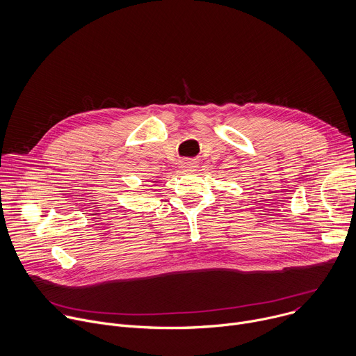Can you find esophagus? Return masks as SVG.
Wrapping results in <instances>:
<instances>
[{
	"label": "esophagus",
	"instance_id": "obj_1",
	"mask_svg": "<svg viewBox=\"0 0 356 356\" xmlns=\"http://www.w3.org/2000/svg\"><path fill=\"white\" fill-rule=\"evenodd\" d=\"M196 165H197V163L193 160H184L181 163V168H184V170H193V168H196Z\"/></svg>",
	"mask_w": 356,
	"mask_h": 356
}]
</instances>
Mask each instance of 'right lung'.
Here are the masks:
<instances>
[{"instance_id": "1", "label": "right lung", "mask_w": 356, "mask_h": 356, "mask_svg": "<svg viewBox=\"0 0 356 356\" xmlns=\"http://www.w3.org/2000/svg\"><path fill=\"white\" fill-rule=\"evenodd\" d=\"M153 182H154V184H157V181H153Z\"/></svg>"}]
</instances>
